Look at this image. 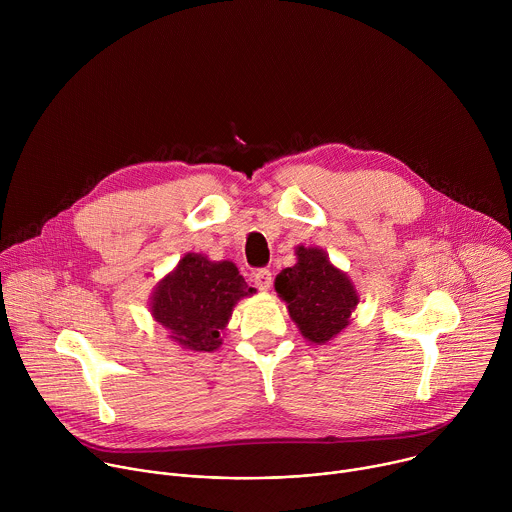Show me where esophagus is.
I'll return each instance as SVG.
<instances>
[{
  "mask_svg": "<svg viewBox=\"0 0 512 512\" xmlns=\"http://www.w3.org/2000/svg\"><path fill=\"white\" fill-rule=\"evenodd\" d=\"M271 271L269 269H265V267H261V269H257L255 273H253V281H255V285L259 287V289H269L271 287Z\"/></svg>",
  "mask_w": 512,
  "mask_h": 512,
  "instance_id": "1",
  "label": "esophagus"
}]
</instances>
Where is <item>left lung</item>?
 <instances>
[{"instance_id":"obj_1","label":"left lung","mask_w":512,"mask_h":512,"mask_svg":"<svg viewBox=\"0 0 512 512\" xmlns=\"http://www.w3.org/2000/svg\"><path fill=\"white\" fill-rule=\"evenodd\" d=\"M277 294L287 302L289 316L316 344L332 340L348 326L358 296L350 279L320 249H298V263L275 277Z\"/></svg>"}]
</instances>
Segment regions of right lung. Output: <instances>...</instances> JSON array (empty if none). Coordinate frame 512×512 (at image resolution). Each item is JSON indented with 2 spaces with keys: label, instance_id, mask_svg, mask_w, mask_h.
<instances>
[{
  "label": "right lung",
  "instance_id": "right-lung-1",
  "mask_svg": "<svg viewBox=\"0 0 512 512\" xmlns=\"http://www.w3.org/2000/svg\"><path fill=\"white\" fill-rule=\"evenodd\" d=\"M253 294L231 261L212 263L188 253L156 289L152 300L154 318L172 332L174 342L188 350H216L223 344L237 300Z\"/></svg>",
  "mask_w": 512,
  "mask_h": 512
}]
</instances>
